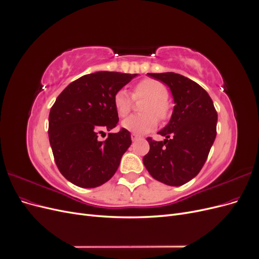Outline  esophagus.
Instances as JSON below:
<instances>
[{"mask_svg":"<svg viewBox=\"0 0 259 259\" xmlns=\"http://www.w3.org/2000/svg\"><path fill=\"white\" fill-rule=\"evenodd\" d=\"M131 138H132L133 142H134V140H137V139H139V138H140V136H138L137 134H132V135H131Z\"/></svg>","mask_w":259,"mask_h":259,"instance_id":"esophagus-1","label":"esophagus"}]
</instances>
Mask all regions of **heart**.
<instances>
[{
    "mask_svg": "<svg viewBox=\"0 0 259 259\" xmlns=\"http://www.w3.org/2000/svg\"><path fill=\"white\" fill-rule=\"evenodd\" d=\"M133 98H149V101L144 107V112H146V114L131 115L122 122V127L126 131L134 134H146L156 126V123H158L156 117L163 121L168 116V91L166 86L160 81L150 79V77L139 81L134 86ZM133 98L130 93L124 89L115 92L112 101L114 110L120 117L126 116L131 112Z\"/></svg>",
    "mask_w": 259,
    "mask_h": 259,
    "instance_id": "obj_1",
    "label": "heart"
}]
</instances>
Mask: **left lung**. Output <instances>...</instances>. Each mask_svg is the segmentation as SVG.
<instances>
[{
  "instance_id": "1",
  "label": "left lung",
  "mask_w": 259,
  "mask_h": 259,
  "mask_svg": "<svg viewBox=\"0 0 259 259\" xmlns=\"http://www.w3.org/2000/svg\"><path fill=\"white\" fill-rule=\"evenodd\" d=\"M148 75L168 86L175 106L168 124L159 132L165 139L155 142L148 137L150 150L143 161L158 182L182 186L200 173L207 159L216 137V109L207 92L182 74Z\"/></svg>"
}]
</instances>
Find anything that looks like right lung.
Returning <instances> with one entry per match:
<instances>
[{
	"mask_svg": "<svg viewBox=\"0 0 259 259\" xmlns=\"http://www.w3.org/2000/svg\"><path fill=\"white\" fill-rule=\"evenodd\" d=\"M137 74L99 71L70 83L51 108L49 138L55 163L66 179L81 188H95L110 179L132 144L131 133L121 128L99 134L119 122L113 95ZM106 135V134H105Z\"/></svg>",
	"mask_w": 259,
	"mask_h": 259,
	"instance_id": "obj_1",
	"label": "right lung"
}]
</instances>
